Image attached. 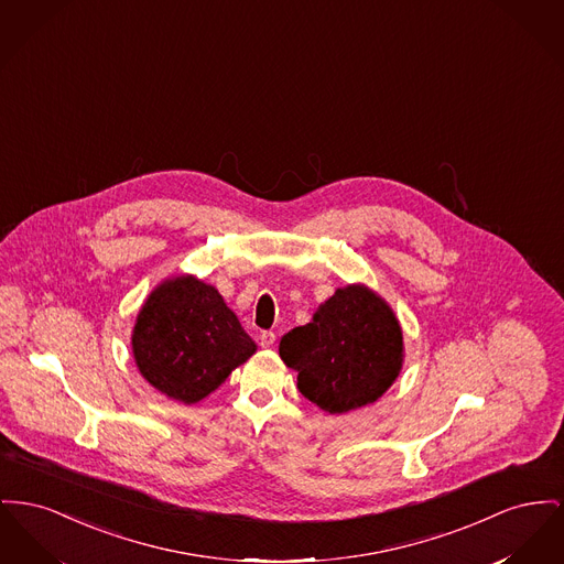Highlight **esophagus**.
<instances>
[{
	"mask_svg": "<svg viewBox=\"0 0 564 564\" xmlns=\"http://www.w3.org/2000/svg\"><path fill=\"white\" fill-rule=\"evenodd\" d=\"M274 340H276V334L272 330H264L260 334V345L265 347V349H268V347H272V345H274Z\"/></svg>",
	"mask_w": 564,
	"mask_h": 564,
	"instance_id": "34e87169",
	"label": "esophagus"
}]
</instances>
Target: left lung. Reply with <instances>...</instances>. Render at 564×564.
<instances>
[{"mask_svg":"<svg viewBox=\"0 0 564 564\" xmlns=\"http://www.w3.org/2000/svg\"><path fill=\"white\" fill-rule=\"evenodd\" d=\"M299 370L300 394L328 413H347L383 397L402 366V330L392 308L362 285L338 288L313 322L279 343Z\"/></svg>","mask_w":564,"mask_h":564,"instance_id":"left-lung-1","label":"left lung"}]
</instances>
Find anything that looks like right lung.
Segmentation results:
<instances>
[{"label":"right lung","mask_w":564,"mask_h":564,"mask_svg":"<svg viewBox=\"0 0 564 564\" xmlns=\"http://www.w3.org/2000/svg\"><path fill=\"white\" fill-rule=\"evenodd\" d=\"M133 358L172 400L194 404L256 354V343L213 285L194 276L162 283L138 313Z\"/></svg>","instance_id":"obj_1"}]
</instances>
